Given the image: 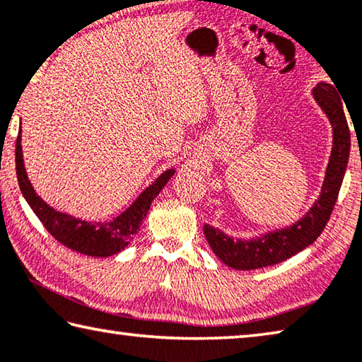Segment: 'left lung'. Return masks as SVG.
Instances as JSON below:
<instances>
[{
	"label": "left lung",
	"mask_w": 362,
	"mask_h": 362,
	"mask_svg": "<svg viewBox=\"0 0 362 362\" xmlns=\"http://www.w3.org/2000/svg\"><path fill=\"white\" fill-rule=\"evenodd\" d=\"M313 98L332 125V151L319 198L301 219L253 238L232 237L221 228L204 223V235L211 250L228 267L237 271H253L286 261L313 245L330 219L345 177L351 136L341 100L334 85L319 82L313 88Z\"/></svg>",
	"instance_id": "1"
}]
</instances>
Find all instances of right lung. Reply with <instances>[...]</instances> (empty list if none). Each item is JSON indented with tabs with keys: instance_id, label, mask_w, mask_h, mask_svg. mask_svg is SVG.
Segmentation results:
<instances>
[{
	"instance_id": "obj_1",
	"label": "right lung",
	"mask_w": 362,
	"mask_h": 362,
	"mask_svg": "<svg viewBox=\"0 0 362 362\" xmlns=\"http://www.w3.org/2000/svg\"><path fill=\"white\" fill-rule=\"evenodd\" d=\"M21 136L22 135L19 132L16 141V174L25 202L57 242L87 256L107 257L120 253L139 233L141 222L146 217L153 199L158 197L159 192L168 185V182L175 174V169H168L163 172L150 187H146L139 194V198L127 209L120 212L119 216L112 217V219H106L103 222L82 221L71 214H66V212L51 208L33 190L25 172Z\"/></svg>"
}]
</instances>
